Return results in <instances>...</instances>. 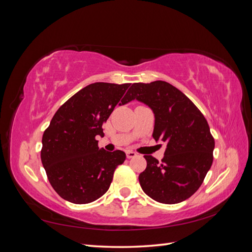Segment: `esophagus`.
Listing matches in <instances>:
<instances>
[{
	"mask_svg": "<svg viewBox=\"0 0 252 252\" xmlns=\"http://www.w3.org/2000/svg\"><path fill=\"white\" fill-rule=\"evenodd\" d=\"M136 156H137V154L134 153V151H131V150L126 151V158H127V159H132V158L136 157Z\"/></svg>",
	"mask_w": 252,
	"mask_h": 252,
	"instance_id": "esophagus-1",
	"label": "esophagus"
}]
</instances>
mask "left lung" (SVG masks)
Here are the masks:
<instances>
[{"label":"left lung","instance_id":"1","mask_svg":"<svg viewBox=\"0 0 252 252\" xmlns=\"http://www.w3.org/2000/svg\"><path fill=\"white\" fill-rule=\"evenodd\" d=\"M137 99L153 109V136L166 143L161 162L144 156L147 167L139 174L143 191L163 204L180 203L197 191L213 164L215 139L207 120L176 87L166 81L135 83L126 101Z\"/></svg>","mask_w":252,"mask_h":252}]
</instances>
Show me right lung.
Segmentation results:
<instances>
[{
    "label": "right lung",
    "instance_id": "obj_1",
    "mask_svg": "<svg viewBox=\"0 0 252 252\" xmlns=\"http://www.w3.org/2000/svg\"><path fill=\"white\" fill-rule=\"evenodd\" d=\"M131 84L94 83L68 98L52 117L42 139L40 159L52 188L64 200L88 204L109 188L116 167L126 160L121 150L99 149L96 136ZM121 100L122 103L119 102Z\"/></svg>",
    "mask_w": 252,
    "mask_h": 252
}]
</instances>
